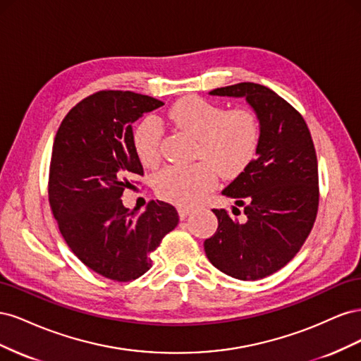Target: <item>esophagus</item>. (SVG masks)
Instances as JSON below:
<instances>
[{
	"instance_id": "esophagus-1",
	"label": "esophagus",
	"mask_w": 361,
	"mask_h": 361,
	"mask_svg": "<svg viewBox=\"0 0 361 361\" xmlns=\"http://www.w3.org/2000/svg\"><path fill=\"white\" fill-rule=\"evenodd\" d=\"M178 212H179L180 220H185V218H187L192 212V209H190V207H185V206H179Z\"/></svg>"
}]
</instances>
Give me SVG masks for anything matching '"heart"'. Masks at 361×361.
Masks as SVG:
<instances>
[{
    "mask_svg": "<svg viewBox=\"0 0 361 361\" xmlns=\"http://www.w3.org/2000/svg\"><path fill=\"white\" fill-rule=\"evenodd\" d=\"M166 118L182 133L197 138L195 155L206 161L188 167H167L158 173V195L174 204L200 203L214 188L216 170L223 176H236L257 152L260 126L255 113L244 108L224 111L216 104L192 96L171 105ZM161 137L162 128L155 118L147 117L134 129L135 154L145 166H157Z\"/></svg>",
    "mask_w": 361,
    "mask_h": 361,
    "instance_id": "b5f03b06",
    "label": "heart"
}]
</instances>
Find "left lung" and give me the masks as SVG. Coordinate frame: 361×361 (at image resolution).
<instances>
[{"label":"left lung","instance_id":"left-lung-1","mask_svg":"<svg viewBox=\"0 0 361 361\" xmlns=\"http://www.w3.org/2000/svg\"><path fill=\"white\" fill-rule=\"evenodd\" d=\"M244 97L260 126L256 159L221 194L244 206V220L212 209L218 228L204 241L211 264L238 280H259L285 267L309 236L319 203L318 159L301 114L265 85L239 82L209 92ZM232 212L238 216L239 209Z\"/></svg>","mask_w":361,"mask_h":361}]
</instances>
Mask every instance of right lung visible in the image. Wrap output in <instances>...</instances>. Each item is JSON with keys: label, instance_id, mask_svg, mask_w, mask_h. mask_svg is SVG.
I'll return each mask as SVG.
<instances>
[{"label": "right lung", "instance_id": "add662e5", "mask_svg": "<svg viewBox=\"0 0 361 361\" xmlns=\"http://www.w3.org/2000/svg\"><path fill=\"white\" fill-rule=\"evenodd\" d=\"M162 105L134 92H97L72 108L54 138L48 194L60 232L85 267L116 281L149 271V253L179 223L166 202L140 212L120 199L129 179L143 174L133 123Z\"/></svg>", "mask_w": 361, "mask_h": 361}]
</instances>
